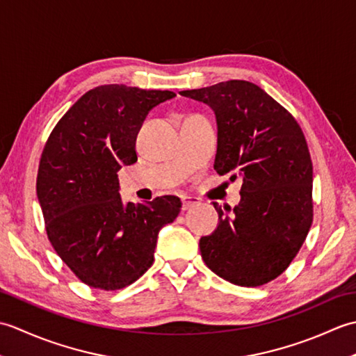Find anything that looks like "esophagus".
<instances>
[{
    "mask_svg": "<svg viewBox=\"0 0 356 356\" xmlns=\"http://www.w3.org/2000/svg\"><path fill=\"white\" fill-rule=\"evenodd\" d=\"M199 205V199L195 197H191V195H184L182 197V209L186 211V209H191L194 207Z\"/></svg>",
    "mask_w": 356,
    "mask_h": 356,
    "instance_id": "obj_1",
    "label": "esophagus"
}]
</instances>
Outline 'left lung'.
Returning <instances> with one entry per match:
<instances>
[{
	"instance_id": "1",
	"label": "left lung",
	"mask_w": 356,
	"mask_h": 356,
	"mask_svg": "<svg viewBox=\"0 0 356 356\" xmlns=\"http://www.w3.org/2000/svg\"><path fill=\"white\" fill-rule=\"evenodd\" d=\"M217 120L214 170L241 177L234 209L214 202L218 225L200 238L202 259L226 282L260 286L289 266L312 225V162L305 134L286 108L248 81L185 90Z\"/></svg>"
}]
</instances>
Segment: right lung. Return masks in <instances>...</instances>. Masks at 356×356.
Segmentation results:
<instances>
[{
  "label": "right lung",
  "instance_id": "1",
  "mask_svg": "<svg viewBox=\"0 0 356 356\" xmlns=\"http://www.w3.org/2000/svg\"><path fill=\"white\" fill-rule=\"evenodd\" d=\"M168 90L101 86L79 97L45 143L36 194L51 246L74 275L97 289L134 283L154 261L157 236L182 203L162 195L124 203L118 171L138 161L136 138Z\"/></svg>",
  "mask_w": 356,
  "mask_h": 356
}]
</instances>
